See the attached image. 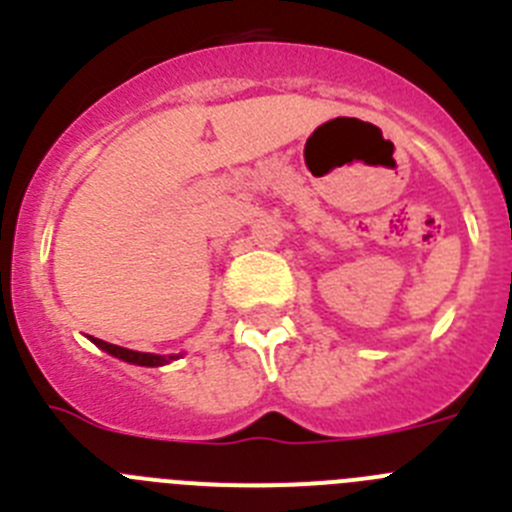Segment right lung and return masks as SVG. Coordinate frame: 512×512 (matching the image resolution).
<instances>
[{"mask_svg":"<svg viewBox=\"0 0 512 512\" xmlns=\"http://www.w3.org/2000/svg\"><path fill=\"white\" fill-rule=\"evenodd\" d=\"M92 338V336H89ZM94 343H97L102 351H107V354L117 356V359L128 361V364H138V366H161V364H169V359H174V356H169V359H164V356H156V354H140V351H130V348H122V346H115V343H107L102 341V338H92Z\"/></svg>","mask_w":512,"mask_h":512,"instance_id":"add662e5","label":"right lung"}]
</instances>
